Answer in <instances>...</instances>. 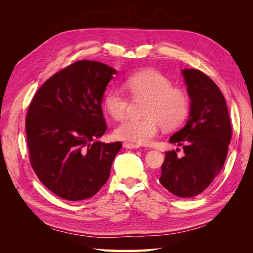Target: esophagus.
Masks as SVG:
<instances>
[{"mask_svg": "<svg viewBox=\"0 0 253 253\" xmlns=\"http://www.w3.org/2000/svg\"><path fill=\"white\" fill-rule=\"evenodd\" d=\"M124 148L129 149V150H132V149H139L140 145L135 144V143H131V142H125V143H124Z\"/></svg>", "mask_w": 253, "mask_h": 253, "instance_id": "obj_1", "label": "esophagus"}]
</instances>
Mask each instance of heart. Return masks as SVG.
<instances>
[{"label": "heart", "mask_w": 253, "mask_h": 253, "mask_svg": "<svg viewBox=\"0 0 253 253\" xmlns=\"http://www.w3.org/2000/svg\"><path fill=\"white\" fill-rule=\"evenodd\" d=\"M126 86L133 98L148 99L144 118H126L115 128L118 139L138 145L148 144L158 133L159 125L166 128L179 126L189 111V97L185 91L174 88L173 82L162 73L153 70L132 76ZM129 105L128 98L117 87L110 88L103 97V106L111 116L120 119Z\"/></svg>", "instance_id": "heart-1"}]
</instances>
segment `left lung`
I'll return each instance as SVG.
<instances>
[{
  "label": "left lung",
  "mask_w": 253,
  "mask_h": 253,
  "mask_svg": "<svg viewBox=\"0 0 253 253\" xmlns=\"http://www.w3.org/2000/svg\"><path fill=\"white\" fill-rule=\"evenodd\" d=\"M181 75L190 98L189 118L169 141L182 147L183 156L166 152L159 181L172 194L190 198L208 188L223 169L232 133L226 100L216 84L193 68Z\"/></svg>",
  "instance_id": "left-lung-1"
}]
</instances>
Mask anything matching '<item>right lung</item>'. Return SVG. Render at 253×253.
Returning <instances> with one entry per match:
<instances>
[{
  "mask_svg": "<svg viewBox=\"0 0 253 253\" xmlns=\"http://www.w3.org/2000/svg\"><path fill=\"white\" fill-rule=\"evenodd\" d=\"M118 72L82 60L50 77L28 108L30 164L41 182L67 201L94 196L110 177L121 142L94 140L106 131L104 91Z\"/></svg>",
  "mask_w": 253,
  "mask_h": 253,
  "instance_id": "add662e5",
  "label": "right lung"
}]
</instances>
